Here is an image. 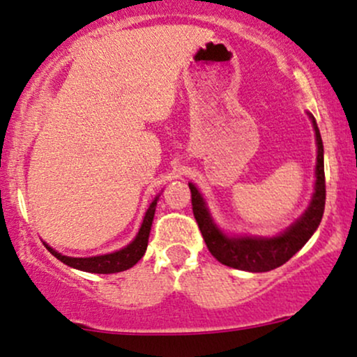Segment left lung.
I'll use <instances>...</instances> for the list:
<instances>
[{
	"label": "left lung",
	"instance_id": "8db88e82",
	"mask_svg": "<svg viewBox=\"0 0 357 357\" xmlns=\"http://www.w3.org/2000/svg\"><path fill=\"white\" fill-rule=\"evenodd\" d=\"M312 126L317 141V165H316V186L312 201L301 220L294 222L289 229L276 238H227L214 225L203 197L190 183L192 214L203 234L209 252L220 263L229 268L251 273H266L276 269L293 257L301 249L323 220L326 204V179H324V149L314 116H311Z\"/></svg>",
	"mask_w": 357,
	"mask_h": 357
}]
</instances>
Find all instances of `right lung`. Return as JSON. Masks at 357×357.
Listing matches in <instances>:
<instances>
[{
	"mask_svg": "<svg viewBox=\"0 0 357 357\" xmlns=\"http://www.w3.org/2000/svg\"><path fill=\"white\" fill-rule=\"evenodd\" d=\"M156 203H158V197L151 204H149L148 211H146V216L143 220V225H141L139 233H137L135 241L128 244L126 248L119 249V251L111 252V255L94 256V257H70V256L59 255L58 251H54V249L50 248L48 244H45V246L51 255L56 257V259H59L64 264L71 266V268L79 269V271L96 273V274H113V273L126 271V269L132 268V266H135L146 252L154 211H156Z\"/></svg>",
	"mask_w": 357,
	"mask_h": 357,
	"instance_id": "1",
	"label": "right lung"
}]
</instances>
